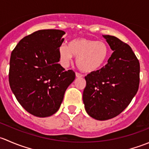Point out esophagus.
I'll return each mask as SVG.
<instances>
[{
  "label": "esophagus",
  "instance_id": "obj_1",
  "mask_svg": "<svg viewBox=\"0 0 149 149\" xmlns=\"http://www.w3.org/2000/svg\"><path fill=\"white\" fill-rule=\"evenodd\" d=\"M82 76H83V75L81 74V73H76V78H81Z\"/></svg>",
  "mask_w": 149,
  "mask_h": 149
}]
</instances>
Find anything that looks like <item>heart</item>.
Segmentation results:
<instances>
[{
    "label": "heart",
    "mask_w": 149,
    "mask_h": 149,
    "mask_svg": "<svg viewBox=\"0 0 149 149\" xmlns=\"http://www.w3.org/2000/svg\"><path fill=\"white\" fill-rule=\"evenodd\" d=\"M109 55L108 47L103 42L91 39L75 38L67 45L59 48V56L64 65L70 63L72 57H76L78 68L86 73H91L104 65Z\"/></svg>",
    "instance_id": "b5f03b06"
}]
</instances>
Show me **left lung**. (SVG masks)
Segmentation results:
<instances>
[{
    "label": "left lung",
    "instance_id": "8db88e82",
    "mask_svg": "<svg viewBox=\"0 0 149 149\" xmlns=\"http://www.w3.org/2000/svg\"><path fill=\"white\" fill-rule=\"evenodd\" d=\"M112 55L104 67L85 76L83 102L87 114L98 120L118 116L137 93L140 63L131 47L114 36L103 35Z\"/></svg>",
    "mask_w": 149,
    "mask_h": 149
}]
</instances>
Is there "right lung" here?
<instances>
[{"mask_svg": "<svg viewBox=\"0 0 149 149\" xmlns=\"http://www.w3.org/2000/svg\"><path fill=\"white\" fill-rule=\"evenodd\" d=\"M64 31L42 29L20 40L12 51L8 80L10 89L29 113L46 118L59 109L76 75L58 62Z\"/></svg>", "mask_w": 149, "mask_h": 149, "instance_id": "right-lung-1", "label": "right lung"}]
</instances>
